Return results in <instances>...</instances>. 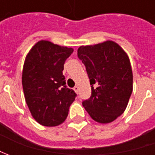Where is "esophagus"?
<instances>
[{
    "mask_svg": "<svg viewBox=\"0 0 155 155\" xmlns=\"http://www.w3.org/2000/svg\"><path fill=\"white\" fill-rule=\"evenodd\" d=\"M74 91H75V92L77 93V94H78V91H79V87L75 86L74 87Z\"/></svg>",
    "mask_w": 155,
    "mask_h": 155,
    "instance_id": "1",
    "label": "esophagus"
}]
</instances>
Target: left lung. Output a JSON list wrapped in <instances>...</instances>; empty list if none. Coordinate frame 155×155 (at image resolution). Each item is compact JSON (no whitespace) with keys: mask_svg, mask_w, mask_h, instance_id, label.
I'll return each instance as SVG.
<instances>
[{"mask_svg":"<svg viewBox=\"0 0 155 155\" xmlns=\"http://www.w3.org/2000/svg\"><path fill=\"white\" fill-rule=\"evenodd\" d=\"M78 56L84 63L91 97L82 104L94 121L110 123L122 115L133 91V72L126 51L115 41L81 45Z\"/></svg>","mask_w":155,"mask_h":155,"instance_id":"8db88e82","label":"left lung"}]
</instances>
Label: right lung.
<instances>
[{
  "instance_id": "add662e5",
  "label": "right lung",
  "mask_w": 155,
  "mask_h": 155,
  "mask_svg": "<svg viewBox=\"0 0 155 155\" xmlns=\"http://www.w3.org/2000/svg\"><path fill=\"white\" fill-rule=\"evenodd\" d=\"M73 48L39 40L27 53L22 86L31 115L40 125L58 126L65 121L76 93L65 86L64 64Z\"/></svg>"
}]
</instances>
